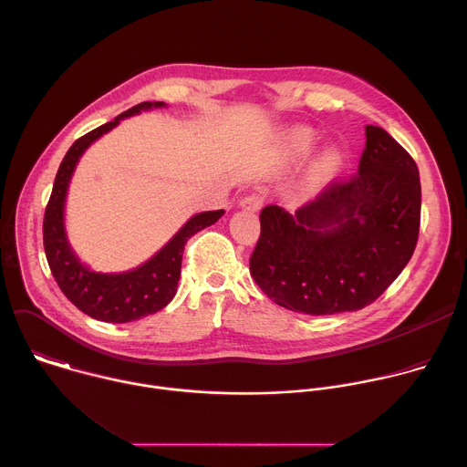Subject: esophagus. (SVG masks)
Wrapping results in <instances>:
<instances>
[{
	"label": "esophagus",
	"instance_id": "34e87169",
	"mask_svg": "<svg viewBox=\"0 0 467 467\" xmlns=\"http://www.w3.org/2000/svg\"><path fill=\"white\" fill-rule=\"evenodd\" d=\"M264 199H265V192H251L242 199L240 205L242 209H247V211H258L264 205Z\"/></svg>",
	"mask_w": 467,
	"mask_h": 467
}]
</instances>
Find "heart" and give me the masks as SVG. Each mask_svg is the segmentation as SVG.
<instances>
[{"label":"heart","mask_w":467,"mask_h":467,"mask_svg":"<svg viewBox=\"0 0 467 467\" xmlns=\"http://www.w3.org/2000/svg\"><path fill=\"white\" fill-rule=\"evenodd\" d=\"M292 142H294V144H296V148H297V150H301V151L310 150V148H312V144H314V135H312V130H308V129H299V130H296L294 135H292Z\"/></svg>","instance_id":"1"}]
</instances>
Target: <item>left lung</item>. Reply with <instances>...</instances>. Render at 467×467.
<instances>
[{"mask_svg": "<svg viewBox=\"0 0 467 467\" xmlns=\"http://www.w3.org/2000/svg\"><path fill=\"white\" fill-rule=\"evenodd\" d=\"M421 182L410 153L366 125L358 171L335 179L292 216L260 211L249 272L274 303L310 316L360 310L377 301L414 254Z\"/></svg>", "mask_w": 467, "mask_h": 467, "instance_id": "8db88e82", "label": "left lung"}]
</instances>
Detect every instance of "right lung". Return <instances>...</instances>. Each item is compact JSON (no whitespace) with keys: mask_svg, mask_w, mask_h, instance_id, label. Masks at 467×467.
<instances>
[{"mask_svg":"<svg viewBox=\"0 0 467 467\" xmlns=\"http://www.w3.org/2000/svg\"><path fill=\"white\" fill-rule=\"evenodd\" d=\"M153 107H164V103H139L116 116L112 121H107L105 125H99L98 129L87 132L85 137L78 139L58 166L49 202L46 205L42 233L44 251L53 279L62 294L81 312L107 323L137 321L164 308L177 292L182 251L188 238H192L197 231L213 225L223 214V211L195 214L150 262L127 274H94L85 268L70 249L64 234L62 211L66 190H68V182L79 157L96 139L116 127L119 119Z\"/></svg>","mask_w":467,"mask_h":467,"instance_id":"right-lung-1","label":"right lung"}]
</instances>
